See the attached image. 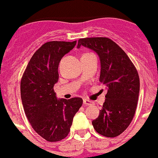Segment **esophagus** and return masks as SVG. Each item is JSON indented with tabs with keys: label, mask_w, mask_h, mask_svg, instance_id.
I'll return each instance as SVG.
<instances>
[{
	"label": "esophagus",
	"mask_w": 158,
	"mask_h": 158,
	"mask_svg": "<svg viewBox=\"0 0 158 158\" xmlns=\"http://www.w3.org/2000/svg\"><path fill=\"white\" fill-rule=\"evenodd\" d=\"M83 103L85 105V106H91V105H93V102H91V101L90 100H88V99H84Z\"/></svg>",
	"instance_id": "obj_1"
}]
</instances>
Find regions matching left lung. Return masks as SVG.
<instances>
[{
	"instance_id": "1",
	"label": "left lung",
	"mask_w": 158,
	"mask_h": 158,
	"mask_svg": "<svg viewBox=\"0 0 158 158\" xmlns=\"http://www.w3.org/2000/svg\"><path fill=\"white\" fill-rule=\"evenodd\" d=\"M81 46L98 55L99 81L108 89L106 102L92 125L99 134L115 137L127 130L134 116L139 91L138 72L127 53L110 39H80L77 48Z\"/></svg>"
}]
</instances>
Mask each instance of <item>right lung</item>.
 <instances>
[{"label":"right lung","instance_id":"right-lung-1","mask_svg":"<svg viewBox=\"0 0 158 158\" xmlns=\"http://www.w3.org/2000/svg\"><path fill=\"white\" fill-rule=\"evenodd\" d=\"M77 41H51L33 54L21 80V98L28 120L40 136L56 142L68 135L73 116L83 103L81 98L57 99L53 86L59 79L61 59Z\"/></svg>","mask_w":158,"mask_h":158}]
</instances>
